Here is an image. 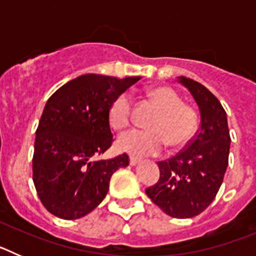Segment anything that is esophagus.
Wrapping results in <instances>:
<instances>
[{"label": "esophagus", "instance_id": "34e87169", "mask_svg": "<svg viewBox=\"0 0 256 256\" xmlns=\"http://www.w3.org/2000/svg\"><path fill=\"white\" fill-rule=\"evenodd\" d=\"M140 162H141V159H138V158H134V156H130V164L132 165V166L137 165Z\"/></svg>", "mask_w": 256, "mask_h": 256}]
</instances>
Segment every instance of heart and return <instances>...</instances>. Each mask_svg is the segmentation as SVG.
Instances as JSON below:
<instances>
[{"mask_svg": "<svg viewBox=\"0 0 256 256\" xmlns=\"http://www.w3.org/2000/svg\"><path fill=\"white\" fill-rule=\"evenodd\" d=\"M159 112L148 123V130H130L116 140V148L134 156L158 155L165 144L173 150L184 148L198 128V114L191 106L182 104L180 94L166 86L151 88L148 92ZM132 100L122 94L108 108V123L116 130H124L130 122Z\"/></svg>", "mask_w": 256, "mask_h": 256, "instance_id": "obj_1", "label": "heart"}]
</instances>
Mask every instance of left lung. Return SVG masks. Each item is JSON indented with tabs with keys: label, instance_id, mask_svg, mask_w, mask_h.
Instances as JSON below:
<instances>
[{
	"label": "left lung",
	"instance_id": "left-lung-1",
	"mask_svg": "<svg viewBox=\"0 0 256 256\" xmlns=\"http://www.w3.org/2000/svg\"><path fill=\"white\" fill-rule=\"evenodd\" d=\"M178 82L187 88L200 110V130L186 148L159 162L160 178L146 195L165 214L184 219L198 216L218 194L228 166L230 130L224 108L201 83L186 76Z\"/></svg>",
	"mask_w": 256,
	"mask_h": 256
}]
</instances>
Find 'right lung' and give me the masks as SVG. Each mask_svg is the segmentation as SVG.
I'll return each instance as SVG.
<instances>
[{
	"label": "right lung",
	"mask_w": 256,
	"mask_h": 256,
	"mask_svg": "<svg viewBox=\"0 0 256 256\" xmlns=\"http://www.w3.org/2000/svg\"><path fill=\"white\" fill-rule=\"evenodd\" d=\"M141 76H76L47 100L36 130L33 182L51 214L79 219L101 204L110 178L130 165L126 154L94 160L112 142L108 108Z\"/></svg>",
	"instance_id": "1"
}]
</instances>
